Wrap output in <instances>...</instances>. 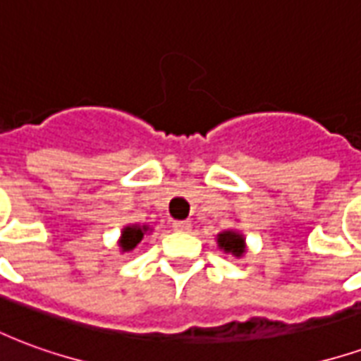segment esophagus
<instances>
[{"mask_svg": "<svg viewBox=\"0 0 361 361\" xmlns=\"http://www.w3.org/2000/svg\"><path fill=\"white\" fill-rule=\"evenodd\" d=\"M172 228L176 232H189V230H191V222H189V220H176L172 224Z\"/></svg>", "mask_w": 361, "mask_h": 361, "instance_id": "1", "label": "esophagus"}]
</instances>
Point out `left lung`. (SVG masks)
<instances>
[{"label": "left lung", "mask_w": 361, "mask_h": 361, "mask_svg": "<svg viewBox=\"0 0 361 361\" xmlns=\"http://www.w3.org/2000/svg\"><path fill=\"white\" fill-rule=\"evenodd\" d=\"M216 243L224 253H232L234 257H243L247 251V243H245V235L238 230H224L216 235Z\"/></svg>", "instance_id": "1"}]
</instances>
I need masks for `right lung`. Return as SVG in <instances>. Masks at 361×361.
<instances>
[{
    "mask_svg": "<svg viewBox=\"0 0 361 361\" xmlns=\"http://www.w3.org/2000/svg\"><path fill=\"white\" fill-rule=\"evenodd\" d=\"M150 232H152V228H149V224H127V226H123L118 240L119 251L121 253L133 251L142 242V238L149 235Z\"/></svg>",
    "mask_w": 361,
    "mask_h": 361,
    "instance_id": "right-lung-1",
    "label": "right lung"
}]
</instances>
